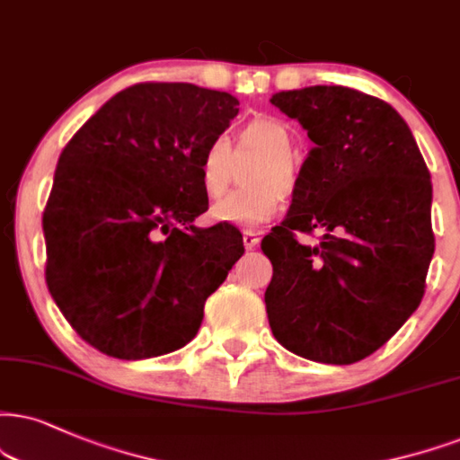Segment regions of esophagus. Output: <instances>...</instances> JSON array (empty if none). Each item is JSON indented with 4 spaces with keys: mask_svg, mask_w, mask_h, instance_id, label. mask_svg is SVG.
Segmentation results:
<instances>
[{
    "mask_svg": "<svg viewBox=\"0 0 460 460\" xmlns=\"http://www.w3.org/2000/svg\"><path fill=\"white\" fill-rule=\"evenodd\" d=\"M258 243H260L258 232H253V230H245V232H243V245H245L247 252H252V249H256Z\"/></svg>",
    "mask_w": 460,
    "mask_h": 460,
    "instance_id": "1",
    "label": "esophagus"
}]
</instances>
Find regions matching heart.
<instances>
[{"instance_id":"obj_1","label":"heart","mask_w":460,"mask_h":460,"mask_svg":"<svg viewBox=\"0 0 460 460\" xmlns=\"http://www.w3.org/2000/svg\"><path fill=\"white\" fill-rule=\"evenodd\" d=\"M241 151L262 153L260 162L247 170L243 190L230 191L208 208V219L241 228L270 221L279 213L283 191H292L298 183V168L292 160L294 138L288 126L275 117H256L243 126L236 136ZM232 174V146L226 136H215L204 145L198 160V181L208 198H217L228 190Z\"/></svg>"}]
</instances>
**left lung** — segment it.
I'll list each match as a JSON object with an SVG mask.
<instances>
[{"instance_id": "left-lung-1", "label": "left lung", "mask_w": 460, "mask_h": 460, "mask_svg": "<svg viewBox=\"0 0 460 460\" xmlns=\"http://www.w3.org/2000/svg\"><path fill=\"white\" fill-rule=\"evenodd\" d=\"M315 146L298 172L290 211L262 239L273 264L264 303L283 348L351 365L382 348L424 296L435 252L430 174L403 117L349 87L270 98ZM325 232L315 248L297 232Z\"/></svg>"}]
</instances>
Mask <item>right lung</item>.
<instances>
[{"instance_id": "1", "label": "right lung", "mask_w": 460, "mask_h": 460, "mask_svg": "<svg viewBox=\"0 0 460 460\" xmlns=\"http://www.w3.org/2000/svg\"><path fill=\"white\" fill-rule=\"evenodd\" d=\"M236 106L190 83H138L61 151L42 215L44 275L70 326L102 354L140 360L183 348L245 253L234 226H191L208 208L198 160Z\"/></svg>"}]
</instances>
